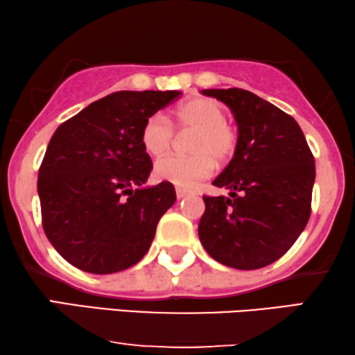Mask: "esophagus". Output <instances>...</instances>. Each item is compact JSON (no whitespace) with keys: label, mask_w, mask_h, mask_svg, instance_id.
Masks as SVG:
<instances>
[{"label":"esophagus","mask_w":355,"mask_h":355,"mask_svg":"<svg viewBox=\"0 0 355 355\" xmlns=\"http://www.w3.org/2000/svg\"><path fill=\"white\" fill-rule=\"evenodd\" d=\"M186 196H189V191H186V189H181V187L176 189V197L178 198H184Z\"/></svg>","instance_id":"1"}]
</instances>
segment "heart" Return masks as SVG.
<instances>
[{
	"mask_svg": "<svg viewBox=\"0 0 355 355\" xmlns=\"http://www.w3.org/2000/svg\"><path fill=\"white\" fill-rule=\"evenodd\" d=\"M179 129L196 130L191 152L192 157H166L155 164V174L162 181L178 187H193L210 178L216 162H225L236 150V132L226 123V113L218 101L196 96L179 106L176 111ZM174 130L163 114L155 113L145 121L142 145L150 155L162 157L173 144Z\"/></svg>",
	"mask_w": 355,
	"mask_h": 355,
	"instance_id": "obj_1",
	"label": "heart"
}]
</instances>
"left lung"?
Returning a JSON list of instances; mask_svg holds the SVG:
<instances>
[{"label":"left lung","instance_id":"left-lung-1","mask_svg":"<svg viewBox=\"0 0 355 355\" xmlns=\"http://www.w3.org/2000/svg\"><path fill=\"white\" fill-rule=\"evenodd\" d=\"M234 114V157L213 186L230 197H203L198 237L211 259L257 270L288 252L307 226L315 159L294 118L252 92L207 89Z\"/></svg>","mask_w":355,"mask_h":355}]
</instances>
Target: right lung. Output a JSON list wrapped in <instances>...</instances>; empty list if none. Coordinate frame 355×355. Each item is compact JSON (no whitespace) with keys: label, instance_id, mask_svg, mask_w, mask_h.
<instances>
[{"label":"right lung","instance_id":"obj_1","mask_svg":"<svg viewBox=\"0 0 355 355\" xmlns=\"http://www.w3.org/2000/svg\"><path fill=\"white\" fill-rule=\"evenodd\" d=\"M181 94L114 92L53 134L37 182L43 230L76 268L118 273L148 252L176 191L171 182L144 186L153 164L142 145V129Z\"/></svg>","mask_w":355,"mask_h":355}]
</instances>
